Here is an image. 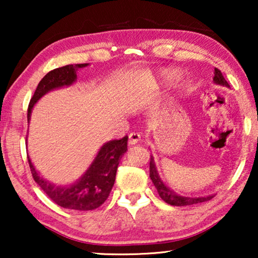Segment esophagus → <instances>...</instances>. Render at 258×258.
I'll list each match as a JSON object with an SVG mask.
<instances>
[{
    "mask_svg": "<svg viewBox=\"0 0 258 258\" xmlns=\"http://www.w3.org/2000/svg\"><path fill=\"white\" fill-rule=\"evenodd\" d=\"M141 141V134L139 133H130L129 134V146L137 144Z\"/></svg>",
    "mask_w": 258,
    "mask_h": 258,
    "instance_id": "34e87169",
    "label": "esophagus"
}]
</instances>
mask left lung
Returning a JSON list of instances; mask_svg holds the SVG:
<instances>
[{"mask_svg":"<svg viewBox=\"0 0 258 258\" xmlns=\"http://www.w3.org/2000/svg\"><path fill=\"white\" fill-rule=\"evenodd\" d=\"M214 83L218 84V86H223L229 88L227 81L222 75L221 70H218L217 68H215L214 72ZM150 178L153 181L155 188L157 189L158 195L162 200L164 201L165 203L170 204V206H176V207H185V206H192V204H199L202 202H207V201L211 200L214 197V195H208V196H203V197H192V196H183L179 195V194L175 192L174 190L169 188V186L165 184V183L162 181L160 174H158L156 164H155L154 157L150 156Z\"/></svg>","mask_w":258,"mask_h":258,"instance_id":"8db88e82","label":"left lung"}]
</instances>
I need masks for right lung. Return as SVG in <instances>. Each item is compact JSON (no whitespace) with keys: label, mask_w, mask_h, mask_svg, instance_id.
Returning a JSON list of instances; mask_svg holds the SVG:
<instances>
[{"label":"right lung","mask_w":258,"mask_h":258,"mask_svg":"<svg viewBox=\"0 0 258 258\" xmlns=\"http://www.w3.org/2000/svg\"><path fill=\"white\" fill-rule=\"evenodd\" d=\"M88 66L89 63L68 64L49 72L40 81L34 96L31 97L28 107V122H30L31 111L40 98L51 90L73 86L77 81V72ZM126 147H128V136L104 143L83 175L77 181L67 185L49 182L38 174L29 156H28V162L35 182L56 204L72 210H94L102 206L108 199L115 183L119 161L128 150Z\"/></svg>","instance_id":"add662e5"}]
</instances>
